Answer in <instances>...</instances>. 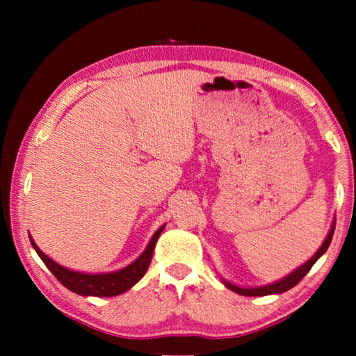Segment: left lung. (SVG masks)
<instances>
[{
    "mask_svg": "<svg viewBox=\"0 0 356 356\" xmlns=\"http://www.w3.org/2000/svg\"><path fill=\"white\" fill-rule=\"evenodd\" d=\"M334 226L336 222H333V226H331L330 232L327 238H325V242L322 243L321 248L317 250V252L314 256H312L308 262H305L301 267H298L297 270H293V272L291 275L284 276V278L276 281V282H272V284H267V286H261V287H240V286H236L232 284V282L229 281H225L222 280V282H225V286L227 289H231L232 292L236 293H240V295H245V297H264V295H273V293H282L289 291V289H292L293 286H297L298 282L305 278V275L309 272L312 265H314L317 262V259L321 257L325 251L328 250V246L331 243V238H333V234H334Z\"/></svg>",
    "mask_w": 356,
    "mask_h": 356,
    "instance_id": "1",
    "label": "left lung"
}]
</instances>
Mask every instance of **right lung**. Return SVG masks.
I'll return each mask as SVG.
<instances>
[{"label": "right lung", "instance_id": "1", "mask_svg": "<svg viewBox=\"0 0 356 356\" xmlns=\"http://www.w3.org/2000/svg\"><path fill=\"white\" fill-rule=\"evenodd\" d=\"M163 229L165 225L154 234L147 248L143 251V254L138 257L136 261H134L122 270H118V272L97 275L74 272V270L63 267V265L56 264L53 259L48 257L44 251H40V248L35 245L31 237H29V240H31V245L35 252H38L39 257L47 265V268L50 270V272L56 276V280L61 282L64 287H67L69 291L78 295H83V297H116V295L124 293L125 291H129L130 287H134L136 282L143 278L144 273L147 272L149 264L152 261L155 243L156 240H159L160 234L163 232Z\"/></svg>", "mask_w": 356, "mask_h": 356}]
</instances>
